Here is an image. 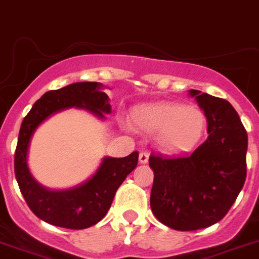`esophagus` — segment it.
I'll use <instances>...</instances> for the list:
<instances>
[{
    "mask_svg": "<svg viewBox=\"0 0 259 259\" xmlns=\"http://www.w3.org/2000/svg\"><path fill=\"white\" fill-rule=\"evenodd\" d=\"M148 153L147 152H141L139 153V162L141 163H147L148 162Z\"/></svg>",
    "mask_w": 259,
    "mask_h": 259,
    "instance_id": "34e87169",
    "label": "esophagus"
}]
</instances>
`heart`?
<instances>
[{"label":"heart","mask_w":259,"mask_h":259,"mask_svg":"<svg viewBox=\"0 0 259 259\" xmlns=\"http://www.w3.org/2000/svg\"><path fill=\"white\" fill-rule=\"evenodd\" d=\"M132 116L138 126L152 132L158 130L157 146L167 153H181L194 148L207 126L206 115L202 110L174 102L139 106Z\"/></svg>","instance_id":"b5f03b06"}]
</instances>
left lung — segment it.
<instances>
[{"instance_id": "obj_1", "label": "left lung", "mask_w": 259, "mask_h": 259, "mask_svg": "<svg viewBox=\"0 0 259 259\" xmlns=\"http://www.w3.org/2000/svg\"><path fill=\"white\" fill-rule=\"evenodd\" d=\"M208 122V138L192 154H151V208L179 231L208 228L228 213L246 178L248 135L226 100L190 89Z\"/></svg>"}]
</instances>
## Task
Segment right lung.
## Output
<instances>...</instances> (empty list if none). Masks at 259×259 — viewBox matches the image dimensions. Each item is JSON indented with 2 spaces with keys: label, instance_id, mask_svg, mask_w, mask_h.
Returning a JSON list of instances; mask_svg holds the SVG:
<instances>
[{
  "label": "right lung",
  "instance_id": "1",
  "mask_svg": "<svg viewBox=\"0 0 259 259\" xmlns=\"http://www.w3.org/2000/svg\"><path fill=\"white\" fill-rule=\"evenodd\" d=\"M101 88L102 84L96 81H83L47 92L33 105L21 122L14 161L16 180L31 212L55 226L81 230L100 222L110 209L116 190L138 165V152L122 158L106 157L88 181L61 192L43 188L29 171L30 138L48 116L69 107L84 108L100 118L105 117L103 112H111L108 96Z\"/></svg>",
  "mask_w": 259,
  "mask_h": 259
}]
</instances>
